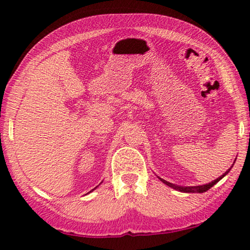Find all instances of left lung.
Instances as JSON below:
<instances>
[{
    "label": "left lung",
    "mask_w": 250,
    "mask_h": 250,
    "mask_svg": "<svg viewBox=\"0 0 250 250\" xmlns=\"http://www.w3.org/2000/svg\"><path fill=\"white\" fill-rule=\"evenodd\" d=\"M230 167V168H231ZM230 168H228V170L224 173V174L222 175V176H219L218 179H216L215 181H213V182H210V183H208V184H205V185H198V186H177V185H174V184H172V183H170V182H167V181H166V180H163V179H161V177H159V179L163 182L164 184H167V185H168L170 186V188H175V189H179V191H181V192H184V193H204V192H206V191H208V189L211 188V186H214L215 184L217 183L218 181H221L224 176H225L228 172L230 171Z\"/></svg>",
    "instance_id": "left-lung-1"
}]
</instances>
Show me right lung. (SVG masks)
<instances>
[{
    "label": "right lung",
    "mask_w": 250,
    "mask_h": 250,
    "mask_svg": "<svg viewBox=\"0 0 250 250\" xmlns=\"http://www.w3.org/2000/svg\"><path fill=\"white\" fill-rule=\"evenodd\" d=\"M94 189H95V188H94ZM90 192H91V191H90Z\"/></svg>",
    "instance_id": "add662e5"
}]
</instances>
